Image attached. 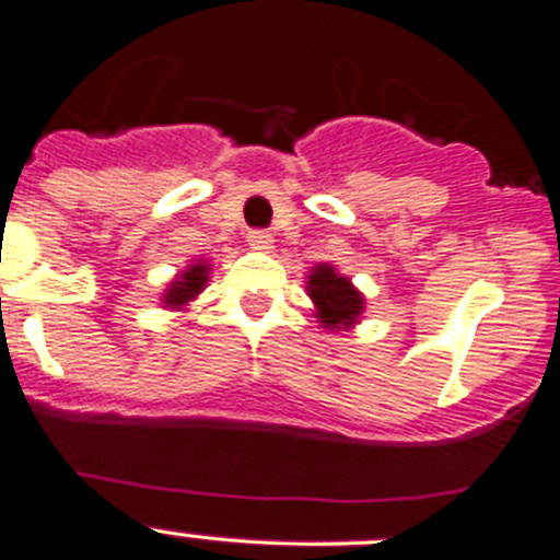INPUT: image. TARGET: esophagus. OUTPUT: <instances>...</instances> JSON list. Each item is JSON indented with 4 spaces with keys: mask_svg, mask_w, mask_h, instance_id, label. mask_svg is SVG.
<instances>
[{
    "mask_svg": "<svg viewBox=\"0 0 560 560\" xmlns=\"http://www.w3.org/2000/svg\"><path fill=\"white\" fill-rule=\"evenodd\" d=\"M246 244L258 249V253H266V249H271V235L266 230H249L246 233Z\"/></svg>",
    "mask_w": 560,
    "mask_h": 560,
    "instance_id": "esophagus-1",
    "label": "esophagus"
}]
</instances>
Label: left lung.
I'll return each instance as SVG.
<instances>
[{
    "label": "left lung",
    "mask_w": 560,
    "mask_h": 560,
    "mask_svg": "<svg viewBox=\"0 0 560 560\" xmlns=\"http://www.w3.org/2000/svg\"><path fill=\"white\" fill-rule=\"evenodd\" d=\"M307 291H311V300L319 307L316 319L325 322V327L352 325L361 314L363 296L352 289L347 277L336 275L332 266H316L311 280H307Z\"/></svg>",
    "instance_id": "obj_1"
}]
</instances>
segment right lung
Listing matches in <instances>:
<instances>
[{"label": "right lung", "instance_id": "obj_1", "mask_svg": "<svg viewBox=\"0 0 560 560\" xmlns=\"http://www.w3.org/2000/svg\"><path fill=\"white\" fill-rule=\"evenodd\" d=\"M205 280H208V266H191L186 275L179 277L177 283H172V289L166 291V305H183L191 296H197L202 291Z\"/></svg>", "mask_w": 560, "mask_h": 560}]
</instances>
